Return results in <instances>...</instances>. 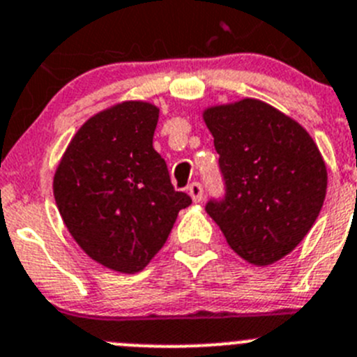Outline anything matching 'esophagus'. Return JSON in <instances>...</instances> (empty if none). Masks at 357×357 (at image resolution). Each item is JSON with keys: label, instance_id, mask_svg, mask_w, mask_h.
Returning a JSON list of instances; mask_svg holds the SVG:
<instances>
[{"label": "esophagus", "instance_id": "34e87169", "mask_svg": "<svg viewBox=\"0 0 357 357\" xmlns=\"http://www.w3.org/2000/svg\"><path fill=\"white\" fill-rule=\"evenodd\" d=\"M202 194H204V190H202L201 183H192V185L188 186V195L192 197L194 202H201Z\"/></svg>", "mask_w": 357, "mask_h": 357}]
</instances>
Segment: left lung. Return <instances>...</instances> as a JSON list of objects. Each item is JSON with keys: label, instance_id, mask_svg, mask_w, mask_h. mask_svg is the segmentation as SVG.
<instances>
[{"label": "left lung", "instance_id": "1", "mask_svg": "<svg viewBox=\"0 0 357 357\" xmlns=\"http://www.w3.org/2000/svg\"><path fill=\"white\" fill-rule=\"evenodd\" d=\"M215 139L225 197L206 211L246 262L289 255L315 224L328 188L326 163L310 133L255 98L202 112Z\"/></svg>", "mask_w": 357, "mask_h": 357}]
</instances>
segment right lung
<instances>
[{"mask_svg":"<svg viewBox=\"0 0 357 357\" xmlns=\"http://www.w3.org/2000/svg\"><path fill=\"white\" fill-rule=\"evenodd\" d=\"M158 107L128 100L91 116L56 169L54 199L66 229L98 264L137 273L160 252L179 209L167 163L153 148Z\"/></svg>","mask_w":357,"mask_h":357,"instance_id":"obj_1","label":"right lung"}]
</instances>
